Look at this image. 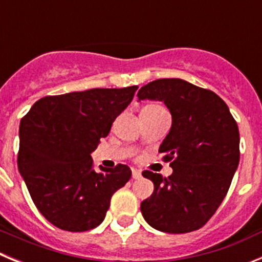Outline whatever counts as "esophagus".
Listing matches in <instances>:
<instances>
[{
    "label": "esophagus",
    "instance_id": "1",
    "mask_svg": "<svg viewBox=\"0 0 262 262\" xmlns=\"http://www.w3.org/2000/svg\"><path fill=\"white\" fill-rule=\"evenodd\" d=\"M133 178L134 180L142 178V173H140V170H138V169H133Z\"/></svg>",
    "mask_w": 262,
    "mask_h": 262
}]
</instances>
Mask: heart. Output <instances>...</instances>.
Masks as SVG:
<instances>
[{"instance_id":"obj_1","label":"heart","mask_w":262,"mask_h":262,"mask_svg":"<svg viewBox=\"0 0 262 262\" xmlns=\"http://www.w3.org/2000/svg\"><path fill=\"white\" fill-rule=\"evenodd\" d=\"M143 110L145 111H156V110H165V108L163 107V106H160V105H148L145 106Z\"/></svg>"}]
</instances>
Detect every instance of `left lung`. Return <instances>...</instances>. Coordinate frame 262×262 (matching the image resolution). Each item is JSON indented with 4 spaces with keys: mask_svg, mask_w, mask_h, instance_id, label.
I'll list each match as a JSON object with an SVG mask.
<instances>
[{
    "mask_svg": "<svg viewBox=\"0 0 262 262\" xmlns=\"http://www.w3.org/2000/svg\"><path fill=\"white\" fill-rule=\"evenodd\" d=\"M139 101H163L172 114L170 131L160 145L173 173L143 176L155 185L140 205L151 227L168 233L200 230L230 189L240 160L237 123L223 99L209 89L181 80L160 78L144 85Z\"/></svg>",
    "mask_w": 262,
    "mask_h": 262,
    "instance_id": "1",
    "label": "left lung"
}]
</instances>
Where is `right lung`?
I'll return each mask as SVG.
<instances>
[{
	"instance_id": "right-lung-1",
	"label": "right lung",
	"mask_w": 262,
	"mask_h": 262,
	"mask_svg": "<svg viewBox=\"0 0 262 262\" xmlns=\"http://www.w3.org/2000/svg\"><path fill=\"white\" fill-rule=\"evenodd\" d=\"M136 90L97 88L43 97L20 120L18 169L36 209L60 230L99 226L113 194L131 178L123 164L96 172L90 154Z\"/></svg>"
}]
</instances>
